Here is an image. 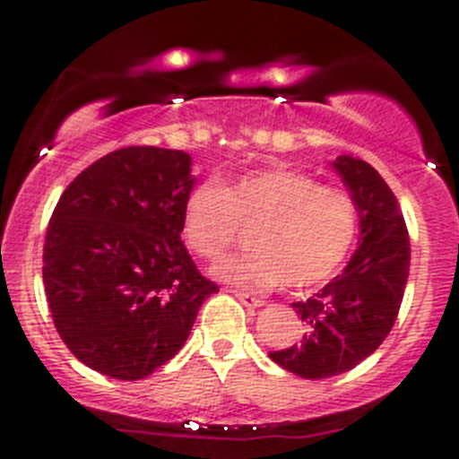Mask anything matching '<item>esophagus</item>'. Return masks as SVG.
I'll return each mask as SVG.
<instances>
[{
    "label": "esophagus",
    "mask_w": 459,
    "mask_h": 459,
    "mask_svg": "<svg viewBox=\"0 0 459 459\" xmlns=\"http://www.w3.org/2000/svg\"><path fill=\"white\" fill-rule=\"evenodd\" d=\"M233 295L238 297L239 301H242V304H245L247 308H258V307H263V299H258V297H254V295H249V292H242V290H233Z\"/></svg>",
    "instance_id": "esophagus-1"
}]
</instances>
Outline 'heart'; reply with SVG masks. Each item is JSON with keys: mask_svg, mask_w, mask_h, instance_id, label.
I'll return each instance as SVG.
<instances>
[{"mask_svg": "<svg viewBox=\"0 0 459 459\" xmlns=\"http://www.w3.org/2000/svg\"><path fill=\"white\" fill-rule=\"evenodd\" d=\"M185 238L204 258H217L249 229L251 251L224 258L214 274L245 288H316L332 279L352 251L359 212L352 194L317 185L297 169L270 167L230 185L205 180L189 189Z\"/></svg>", "mask_w": 459, "mask_h": 459, "instance_id": "heart-1", "label": "heart"}]
</instances>
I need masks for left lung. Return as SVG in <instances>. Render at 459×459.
<instances>
[{
    "label": "left lung",
    "instance_id": "1",
    "mask_svg": "<svg viewBox=\"0 0 459 459\" xmlns=\"http://www.w3.org/2000/svg\"><path fill=\"white\" fill-rule=\"evenodd\" d=\"M352 194L359 242L348 267L307 301H295L307 332L299 342L270 359L304 379L352 370L389 336L410 276V235L398 199L363 160L341 155L332 162Z\"/></svg>",
    "mask_w": 459,
    "mask_h": 459
}]
</instances>
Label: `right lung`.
I'll list each match as a JSON object with an SVG mask.
<instances>
[{
	"mask_svg": "<svg viewBox=\"0 0 459 459\" xmlns=\"http://www.w3.org/2000/svg\"><path fill=\"white\" fill-rule=\"evenodd\" d=\"M194 187L183 151L127 146L61 194L43 247V283L61 341L89 368L143 379L178 354L220 286L185 249Z\"/></svg>",
	"mask_w": 459,
	"mask_h": 459,
	"instance_id": "add662e5",
	"label": "right lung"
}]
</instances>
